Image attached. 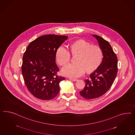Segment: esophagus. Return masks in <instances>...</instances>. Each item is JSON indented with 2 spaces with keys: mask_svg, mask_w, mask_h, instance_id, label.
<instances>
[{
  "mask_svg": "<svg viewBox=\"0 0 135 135\" xmlns=\"http://www.w3.org/2000/svg\"><path fill=\"white\" fill-rule=\"evenodd\" d=\"M69 79L70 80H72V81H77L78 80L77 79H72V78H69Z\"/></svg>",
  "mask_w": 135,
  "mask_h": 135,
  "instance_id": "34e87169",
  "label": "esophagus"
}]
</instances>
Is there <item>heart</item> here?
<instances>
[{
  "label": "heart",
  "mask_w": 135,
  "mask_h": 135,
  "mask_svg": "<svg viewBox=\"0 0 135 135\" xmlns=\"http://www.w3.org/2000/svg\"><path fill=\"white\" fill-rule=\"evenodd\" d=\"M69 51L73 56H77L75 64H70L63 69V73L71 78H78L85 72L91 73L97 69L103 58V52L97 45H92L84 40H77L70 45ZM55 58L59 65L65 66L70 62L69 52L62 46L57 49Z\"/></svg>",
  "instance_id": "1"
}]
</instances>
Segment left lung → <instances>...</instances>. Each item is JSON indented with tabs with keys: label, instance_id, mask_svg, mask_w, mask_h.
<instances>
[{
	"label": "left lung",
	"instance_id": "obj_1",
	"mask_svg": "<svg viewBox=\"0 0 135 135\" xmlns=\"http://www.w3.org/2000/svg\"><path fill=\"white\" fill-rule=\"evenodd\" d=\"M98 42L103 52L102 62L97 69L85 80V85L80 92V95L86 99L97 98L104 95L112 86L118 71L117 57L109 43L101 37L92 35Z\"/></svg>",
	"mask_w": 135,
	"mask_h": 135
}]
</instances>
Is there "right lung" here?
Returning a JSON list of instances; mask_svg holds the SVG:
<instances>
[{
	"label": "right lung",
	"instance_id": "right-lung-1",
	"mask_svg": "<svg viewBox=\"0 0 135 135\" xmlns=\"http://www.w3.org/2000/svg\"><path fill=\"white\" fill-rule=\"evenodd\" d=\"M67 38L45 35L30 42L26 48L22 57V74L28 90L37 98L50 100L60 91L59 83L65 79L56 74L59 69L55 53Z\"/></svg>",
	"mask_w": 135,
	"mask_h": 135
}]
</instances>
